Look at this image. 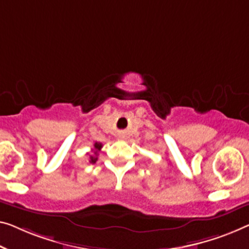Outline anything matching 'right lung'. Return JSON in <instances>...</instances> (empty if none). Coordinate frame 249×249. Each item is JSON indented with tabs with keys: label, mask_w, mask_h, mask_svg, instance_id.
<instances>
[{
	"label": "right lung",
	"mask_w": 249,
	"mask_h": 249,
	"mask_svg": "<svg viewBox=\"0 0 249 249\" xmlns=\"http://www.w3.org/2000/svg\"><path fill=\"white\" fill-rule=\"evenodd\" d=\"M102 147H103V144H102V143L96 142V143L94 144V148H95L94 154H95V155H90V157H89V159H90V160H89V162H90V163H96V161H97L98 151H101Z\"/></svg>",
	"instance_id": "1"
}]
</instances>
